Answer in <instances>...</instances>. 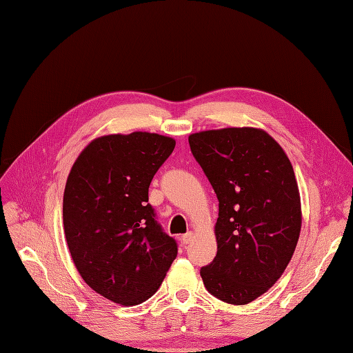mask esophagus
Listing matches in <instances>:
<instances>
[{
  "label": "esophagus",
  "mask_w": 353,
  "mask_h": 353,
  "mask_svg": "<svg viewBox=\"0 0 353 353\" xmlns=\"http://www.w3.org/2000/svg\"><path fill=\"white\" fill-rule=\"evenodd\" d=\"M193 238H194V234L193 232H188V234H185V235L181 236V242L183 243H190L193 241Z\"/></svg>",
  "instance_id": "esophagus-1"
}]
</instances>
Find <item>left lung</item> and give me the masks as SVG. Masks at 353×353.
<instances>
[{"instance_id": "8db88e82", "label": "left lung", "mask_w": 353, "mask_h": 353, "mask_svg": "<svg viewBox=\"0 0 353 353\" xmlns=\"http://www.w3.org/2000/svg\"><path fill=\"white\" fill-rule=\"evenodd\" d=\"M194 159L219 201L218 252L201 270L209 293L243 305L279 281L301 231L299 185L285 151L254 127L189 135Z\"/></svg>"}]
</instances>
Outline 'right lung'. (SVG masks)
<instances>
[{
    "instance_id": "obj_1",
    "label": "right lung",
    "mask_w": 353,
    "mask_h": 353,
    "mask_svg": "<svg viewBox=\"0 0 353 353\" xmlns=\"http://www.w3.org/2000/svg\"><path fill=\"white\" fill-rule=\"evenodd\" d=\"M172 137L134 131L92 140L74 160L63 193L69 252L83 281L121 305L148 300L177 245L154 219L150 183L174 150Z\"/></svg>"
}]
</instances>
